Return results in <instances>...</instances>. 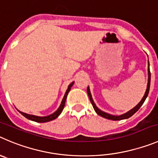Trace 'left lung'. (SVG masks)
Here are the masks:
<instances>
[{"instance_id":"1","label":"left lung","mask_w":158,"mask_h":158,"mask_svg":"<svg viewBox=\"0 0 158 158\" xmlns=\"http://www.w3.org/2000/svg\"><path fill=\"white\" fill-rule=\"evenodd\" d=\"M148 65L150 66V64H149V61H148ZM149 66H148V83H147V89H146L145 94H144L143 97V99L141 100L140 102L137 104V105L135 106L134 108H132V110H130L129 111H128V112L126 113V114H122V115H119V116L111 115V114H107V113H105V112H104V111H102V110H100V109L98 108L97 106H96V104H94V101H93L92 96H91L90 91H89V86H88V87H87L88 96H89V100H90V102H91V104H92L93 107H94V110L96 111V113H97V114H99L100 116H101V117L109 119V120H114V121H118V120H122V119L129 118H130L131 116L133 115V114H135V112H136L137 110L140 108V107L143 105V104L144 103V101H145L147 97L148 96L149 90H150V69H149Z\"/></svg>"}]
</instances>
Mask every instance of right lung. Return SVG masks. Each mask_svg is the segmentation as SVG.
Segmentation results:
<instances>
[{"label": "right lung", "mask_w": 158, "mask_h": 158, "mask_svg": "<svg viewBox=\"0 0 158 158\" xmlns=\"http://www.w3.org/2000/svg\"><path fill=\"white\" fill-rule=\"evenodd\" d=\"M73 83H74V82H72V83L69 85V87H68L67 90H66V92H65V94H64V97H63V100H62V101H61V105H60V107H58V109L56 110L55 112L53 113V114H51V115L46 116V117H39V116L32 115V114H26V113L22 112V111H20V110H19V111L21 113V114H23L24 117H26V118L29 119V120L34 121V122H50V121H52V120H54V119L57 118L58 117L59 115H60V114L62 112L63 109H64V104H65L66 97H67L68 94H69V92L70 91L71 87L72 86Z\"/></svg>", "instance_id": "obj_1"}]
</instances>
